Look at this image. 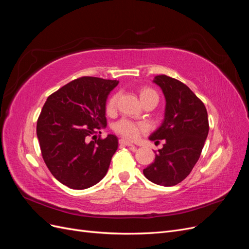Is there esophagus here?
Returning <instances> with one entry per match:
<instances>
[{"mask_svg": "<svg viewBox=\"0 0 249 249\" xmlns=\"http://www.w3.org/2000/svg\"><path fill=\"white\" fill-rule=\"evenodd\" d=\"M119 144L124 145V146H133V143L125 140V139H119Z\"/></svg>", "mask_w": 249, "mask_h": 249, "instance_id": "34e87169", "label": "esophagus"}]
</instances>
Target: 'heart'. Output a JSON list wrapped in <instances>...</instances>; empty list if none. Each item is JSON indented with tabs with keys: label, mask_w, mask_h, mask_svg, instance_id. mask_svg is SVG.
I'll use <instances>...</instances> for the list:
<instances>
[{
	"label": "heart",
	"mask_w": 249,
	"mask_h": 249,
	"mask_svg": "<svg viewBox=\"0 0 249 249\" xmlns=\"http://www.w3.org/2000/svg\"><path fill=\"white\" fill-rule=\"evenodd\" d=\"M139 97L141 103L145 102L147 100H156L158 102L159 100V95H158L156 90L150 87H142L139 89ZM117 99L118 96L117 94H113L108 103H107V111L109 113L114 112L116 109V105H117ZM114 129L117 133L122 134L123 136H124L127 139H136L139 134L143 131L146 130L145 124H136L133 123L129 119H122L115 124Z\"/></svg>",
	"instance_id": "b5f03b06"
}]
</instances>
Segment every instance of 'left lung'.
Masks as SVG:
<instances>
[{
	"mask_svg": "<svg viewBox=\"0 0 249 249\" xmlns=\"http://www.w3.org/2000/svg\"><path fill=\"white\" fill-rule=\"evenodd\" d=\"M165 96L164 119L149 140L165 144L155 161L143 169L157 185L175 186L185 179L198 161L209 133L208 113L203 103L184 83L161 74L153 80Z\"/></svg>",
	"mask_w": 249,
	"mask_h": 249,
	"instance_id": "obj_1",
	"label": "left lung"
}]
</instances>
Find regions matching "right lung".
Returning <instances> with one entry per match:
<instances>
[{
    "mask_svg": "<svg viewBox=\"0 0 249 249\" xmlns=\"http://www.w3.org/2000/svg\"><path fill=\"white\" fill-rule=\"evenodd\" d=\"M118 83L95 77L73 80L42 107L36 126L42 158L52 175L71 189L94 186L109 169L117 137L109 134L88 141V136L107 126V99Z\"/></svg>",
    "mask_w": 249,
    "mask_h": 249,
    "instance_id": "obj_1",
    "label": "right lung"
}]
</instances>
